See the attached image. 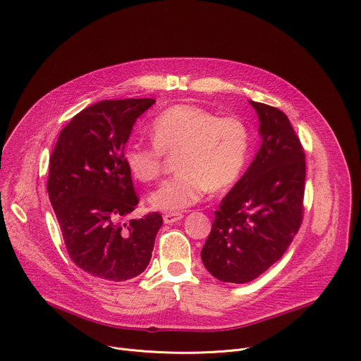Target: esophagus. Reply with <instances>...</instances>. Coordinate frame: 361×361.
Masks as SVG:
<instances>
[{
	"label": "esophagus",
	"mask_w": 361,
	"mask_h": 361,
	"mask_svg": "<svg viewBox=\"0 0 361 361\" xmlns=\"http://www.w3.org/2000/svg\"><path fill=\"white\" fill-rule=\"evenodd\" d=\"M183 218V215L180 212H168L163 215V221L164 224H173L176 221H180Z\"/></svg>",
	"instance_id": "34e87169"
}]
</instances>
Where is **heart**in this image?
Returning <instances> with one entry per match:
<instances>
[{"mask_svg": "<svg viewBox=\"0 0 361 361\" xmlns=\"http://www.w3.org/2000/svg\"><path fill=\"white\" fill-rule=\"evenodd\" d=\"M153 143L131 142L124 161L131 175L153 182L163 173L166 156H175L178 173L150 195L153 208L179 211L200 202L207 192L231 188L243 175L252 149L244 120L219 117L211 109L178 104L160 113L150 126Z\"/></svg>", "mask_w": 361, "mask_h": 361, "instance_id": "b5f03b06", "label": "heart"}]
</instances>
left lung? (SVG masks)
Masks as SVG:
<instances>
[{"mask_svg":"<svg viewBox=\"0 0 361 361\" xmlns=\"http://www.w3.org/2000/svg\"><path fill=\"white\" fill-rule=\"evenodd\" d=\"M262 147L215 211L201 257L221 282L255 281L288 250L303 219L305 152L279 108L250 101Z\"/></svg>","mask_w":361,"mask_h":361,"instance_id":"obj_1","label":"left lung"}]
</instances>
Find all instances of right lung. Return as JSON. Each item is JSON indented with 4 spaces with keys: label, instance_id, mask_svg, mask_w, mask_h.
<instances>
[{
    "label": "right lung",
    "instance_id": "right-lung-1",
    "mask_svg": "<svg viewBox=\"0 0 361 361\" xmlns=\"http://www.w3.org/2000/svg\"><path fill=\"white\" fill-rule=\"evenodd\" d=\"M153 104L126 98L90 105L62 128L50 156L47 192L68 255L101 281L124 282L143 273L163 224L159 212L123 223L138 204L124 146Z\"/></svg>",
    "mask_w": 361,
    "mask_h": 361
}]
</instances>
